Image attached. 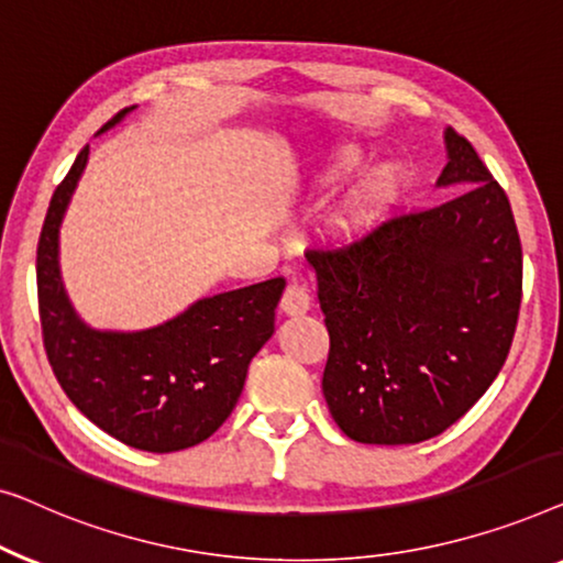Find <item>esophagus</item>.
<instances>
[{
	"label": "esophagus",
	"mask_w": 563,
	"mask_h": 563,
	"mask_svg": "<svg viewBox=\"0 0 563 563\" xmlns=\"http://www.w3.org/2000/svg\"><path fill=\"white\" fill-rule=\"evenodd\" d=\"M308 308H311V296H308V290L303 288V285L290 283L288 288H285V292H283L280 311L285 316H303Z\"/></svg>",
	"instance_id": "obj_1"
}]
</instances>
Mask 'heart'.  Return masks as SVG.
Here are the masks:
<instances>
[{
    "instance_id": "heart-1",
    "label": "heart",
    "mask_w": 563,
    "mask_h": 563,
    "mask_svg": "<svg viewBox=\"0 0 563 563\" xmlns=\"http://www.w3.org/2000/svg\"><path fill=\"white\" fill-rule=\"evenodd\" d=\"M362 161V150L352 145L342 147L334 157H331L329 168L323 170L321 180L327 186L336 184V180L350 176L352 170H357ZM395 194H398V173H395L390 165H377V168L364 173L360 184L352 188L350 196H346L342 211H339L336 224L342 229H357L362 224H367L372 217H377V213L395 199Z\"/></svg>"
}]
</instances>
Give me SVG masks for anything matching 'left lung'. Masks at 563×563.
Returning a JSON list of instances; mask_svg holds the SVG:
<instances>
[{
	"label": "left lung",
	"instance_id": "1",
	"mask_svg": "<svg viewBox=\"0 0 563 563\" xmlns=\"http://www.w3.org/2000/svg\"><path fill=\"white\" fill-rule=\"evenodd\" d=\"M439 186L454 199L395 213L342 247L306 250L329 331L323 398L360 443H418L454 426L516 336L522 250L503 186L449 126Z\"/></svg>",
	"mask_w": 563,
	"mask_h": 563
}]
</instances>
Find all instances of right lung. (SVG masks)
Segmentation results:
<instances>
[{
    "instance_id": "obj_1",
    "label": "right lung",
    "mask_w": 563,
    "mask_h": 563,
    "mask_svg": "<svg viewBox=\"0 0 563 563\" xmlns=\"http://www.w3.org/2000/svg\"><path fill=\"white\" fill-rule=\"evenodd\" d=\"M130 109L114 114L101 132ZM86 161L89 145L55 188L37 242V306L47 362L70 402L117 441L153 454L196 446L240 400L252 357L275 331L285 280L201 298L147 331L89 329L70 308L58 267L60 221Z\"/></svg>"
}]
</instances>
